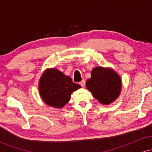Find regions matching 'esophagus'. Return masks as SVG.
<instances>
[{
	"label": "esophagus",
	"instance_id": "obj_1",
	"mask_svg": "<svg viewBox=\"0 0 152 152\" xmlns=\"http://www.w3.org/2000/svg\"><path fill=\"white\" fill-rule=\"evenodd\" d=\"M85 83H86V82H85V80H82L81 81L79 82V84L81 85L82 87H83L85 86Z\"/></svg>",
	"mask_w": 152,
	"mask_h": 152
}]
</instances>
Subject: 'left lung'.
I'll list each match as a JSON object with an SVG mask.
<instances>
[{
    "label": "left lung",
    "instance_id": "obj_1",
    "mask_svg": "<svg viewBox=\"0 0 152 152\" xmlns=\"http://www.w3.org/2000/svg\"><path fill=\"white\" fill-rule=\"evenodd\" d=\"M86 87L99 102L109 104L119 96L121 82L114 71L96 67L91 71V77L86 81Z\"/></svg>",
    "mask_w": 152,
    "mask_h": 152
}]
</instances>
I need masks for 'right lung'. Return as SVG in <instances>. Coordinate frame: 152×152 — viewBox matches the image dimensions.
Listing matches in <instances>:
<instances>
[{
  "label": "right lung",
  "mask_w": 152,
  "mask_h": 152,
  "mask_svg": "<svg viewBox=\"0 0 152 152\" xmlns=\"http://www.w3.org/2000/svg\"><path fill=\"white\" fill-rule=\"evenodd\" d=\"M80 85L75 83L56 69H48L41 76L39 82V93L43 102L53 107L61 108L69 102L71 93Z\"/></svg>",
  "instance_id": "1"
}]
</instances>
